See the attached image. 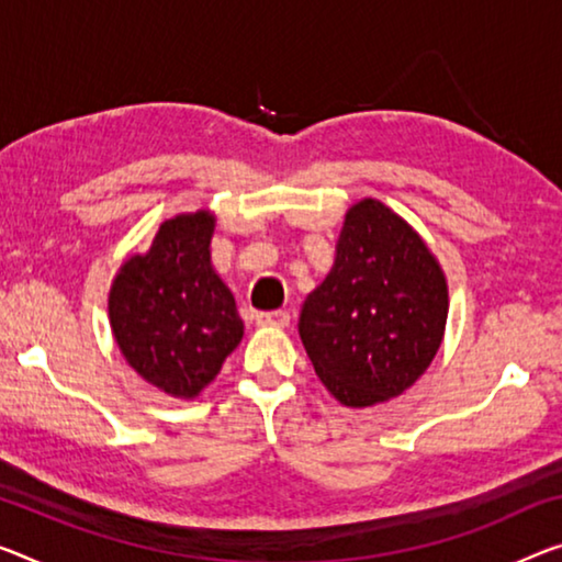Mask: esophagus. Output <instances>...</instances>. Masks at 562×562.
Listing matches in <instances>:
<instances>
[{"label": "esophagus", "instance_id": "obj_1", "mask_svg": "<svg viewBox=\"0 0 562 562\" xmlns=\"http://www.w3.org/2000/svg\"><path fill=\"white\" fill-rule=\"evenodd\" d=\"M289 311H258L256 314L258 326H279V329H283V326H289Z\"/></svg>", "mask_w": 562, "mask_h": 562}]
</instances>
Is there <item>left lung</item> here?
<instances>
[{
  "label": "left lung",
  "mask_w": 562,
  "mask_h": 562,
  "mask_svg": "<svg viewBox=\"0 0 562 562\" xmlns=\"http://www.w3.org/2000/svg\"><path fill=\"white\" fill-rule=\"evenodd\" d=\"M445 322L447 281L425 240L384 203L351 205L334 269L299 318L326 390L347 407L400 396L431 364Z\"/></svg>",
  "instance_id": "left-lung-1"
}]
</instances>
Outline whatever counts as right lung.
<instances>
[{
    "label": "right lung",
    "mask_w": 562,
    "mask_h": 562,
    "mask_svg": "<svg viewBox=\"0 0 562 562\" xmlns=\"http://www.w3.org/2000/svg\"><path fill=\"white\" fill-rule=\"evenodd\" d=\"M213 226L205 211L166 221L110 289V326L127 364L183 400L213 382L244 336L236 299L211 266Z\"/></svg>",
    "instance_id": "right-lung-1"
}]
</instances>
